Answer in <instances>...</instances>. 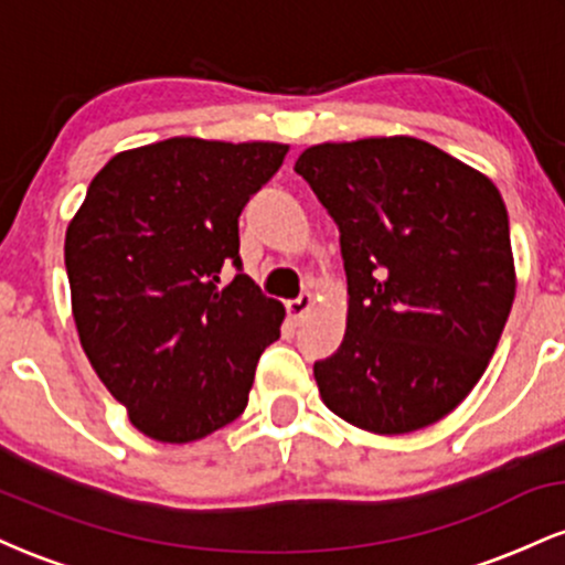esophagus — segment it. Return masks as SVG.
Returning a JSON list of instances; mask_svg holds the SVG:
<instances>
[{
	"label": "esophagus",
	"mask_w": 565,
	"mask_h": 565,
	"mask_svg": "<svg viewBox=\"0 0 565 565\" xmlns=\"http://www.w3.org/2000/svg\"><path fill=\"white\" fill-rule=\"evenodd\" d=\"M310 305H313V297H310L308 291L297 297V300L287 302V313H289L291 323H300L305 319V313H308V310H310Z\"/></svg>",
	"instance_id": "obj_1"
}]
</instances>
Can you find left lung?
Instances as JSON below:
<instances>
[{
    "label": "left lung",
    "instance_id": "left-lung-1",
    "mask_svg": "<svg viewBox=\"0 0 565 565\" xmlns=\"http://www.w3.org/2000/svg\"><path fill=\"white\" fill-rule=\"evenodd\" d=\"M340 228L342 345L313 364L323 404L382 436L419 430L465 401L515 297L497 185L417 138L321 142L295 161Z\"/></svg>",
    "mask_w": 565,
    "mask_h": 565
}]
</instances>
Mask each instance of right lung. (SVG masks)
Segmentation results:
<instances>
[{
	"instance_id": "1",
	"label": "right lung",
	"mask_w": 565,
	"mask_h": 565,
	"mask_svg": "<svg viewBox=\"0 0 565 565\" xmlns=\"http://www.w3.org/2000/svg\"><path fill=\"white\" fill-rule=\"evenodd\" d=\"M281 142L170 138L95 174L66 231L79 340L138 430L185 444L233 423L281 302L244 276L238 217L278 172ZM237 268L231 285L223 267Z\"/></svg>"
}]
</instances>
